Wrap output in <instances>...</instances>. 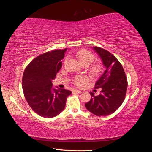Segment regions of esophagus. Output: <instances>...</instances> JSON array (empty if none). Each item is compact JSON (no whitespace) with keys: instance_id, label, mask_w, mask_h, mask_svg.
Instances as JSON below:
<instances>
[{"instance_id":"obj_1","label":"esophagus","mask_w":152,"mask_h":152,"mask_svg":"<svg viewBox=\"0 0 152 152\" xmlns=\"http://www.w3.org/2000/svg\"><path fill=\"white\" fill-rule=\"evenodd\" d=\"M73 93H79V94H80V93H82V92L81 91H79V90H78V89H74V90H73Z\"/></svg>"}]
</instances>
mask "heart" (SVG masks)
Instances as JSON below:
<instances>
[{"label":"heart","mask_w":152,"mask_h":152,"mask_svg":"<svg viewBox=\"0 0 152 152\" xmlns=\"http://www.w3.org/2000/svg\"><path fill=\"white\" fill-rule=\"evenodd\" d=\"M76 57L79 59L80 62L83 65L89 66L90 64L93 62L95 56L89 50L86 49H80L75 53ZM65 62H66V59H65ZM103 70L102 65L100 63H94L89 67V72L93 77L99 76ZM89 81L88 77L85 75H76L73 79V82L75 85L79 87H81L86 84Z\"/></svg>","instance_id":"obj_1"}]
</instances>
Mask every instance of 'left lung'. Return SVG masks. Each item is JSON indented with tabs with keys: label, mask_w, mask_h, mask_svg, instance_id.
<instances>
[{
	"label": "left lung",
	"mask_w": 152,
	"mask_h": 152,
	"mask_svg": "<svg viewBox=\"0 0 152 152\" xmlns=\"http://www.w3.org/2000/svg\"><path fill=\"white\" fill-rule=\"evenodd\" d=\"M102 59L106 70L95 84V89H102L98 96L90 92L91 100L85 104L90 112L97 116L114 113L125 99L127 79L121 63L108 50L93 47Z\"/></svg>",
	"instance_id": "1"
}]
</instances>
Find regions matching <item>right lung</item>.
<instances>
[{
	"instance_id": "right-lung-1",
	"label": "right lung",
	"mask_w": 152,
	"mask_h": 152,
	"mask_svg": "<svg viewBox=\"0 0 152 152\" xmlns=\"http://www.w3.org/2000/svg\"><path fill=\"white\" fill-rule=\"evenodd\" d=\"M66 49L51 50L34 58L25 68L22 79L25 98L31 108L45 118L57 116L65 107L72 92L56 89L52 80L62 66Z\"/></svg>"
}]
</instances>
